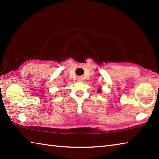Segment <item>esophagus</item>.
I'll return each instance as SVG.
<instances>
[{
	"label": "esophagus",
	"mask_w": 159,
	"mask_h": 159,
	"mask_svg": "<svg viewBox=\"0 0 159 159\" xmlns=\"http://www.w3.org/2000/svg\"><path fill=\"white\" fill-rule=\"evenodd\" d=\"M78 81H82V78L78 77Z\"/></svg>",
	"instance_id": "34e87169"
}]
</instances>
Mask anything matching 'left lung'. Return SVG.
<instances>
[{
	"mask_svg": "<svg viewBox=\"0 0 159 159\" xmlns=\"http://www.w3.org/2000/svg\"><path fill=\"white\" fill-rule=\"evenodd\" d=\"M97 92H100V90H98V91H97Z\"/></svg>",
	"mask_w": 159,
	"mask_h": 159,
	"instance_id": "left-lung-1",
	"label": "left lung"
}]
</instances>
